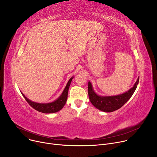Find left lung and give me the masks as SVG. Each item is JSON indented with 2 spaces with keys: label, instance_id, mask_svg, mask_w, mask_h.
Instances as JSON below:
<instances>
[{
  "label": "left lung",
  "instance_id": "obj_1",
  "mask_svg": "<svg viewBox=\"0 0 157 157\" xmlns=\"http://www.w3.org/2000/svg\"><path fill=\"white\" fill-rule=\"evenodd\" d=\"M138 82L139 77L134 84L133 87L127 92L117 95L101 96L95 92L91 82H89L88 94L89 99L92 105L100 111L105 113L113 112L119 109L129 101L135 92Z\"/></svg>",
  "mask_w": 157,
  "mask_h": 157
}]
</instances>
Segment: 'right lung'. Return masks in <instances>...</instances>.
<instances>
[{"instance_id":"1","label":"right lung","mask_w":157,"mask_h":157,"mask_svg":"<svg viewBox=\"0 0 157 157\" xmlns=\"http://www.w3.org/2000/svg\"><path fill=\"white\" fill-rule=\"evenodd\" d=\"M73 78H74V77H72L69 79L68 83H67L66 87H65L62 94L59 95V97L57 99H56L55 101H54L53 102H48V103L35 102H33V101L29 100V99H28L22 92H21V94L23 95V97L25 98V99H26V101L28 102V103L33 108H34L35 110H36L39 112L43 113H46V114L56 113L62 109L67 102L68 89H69V87L70 86L71 82L72 79H73Z\"/></svg>"}]
</instances>
